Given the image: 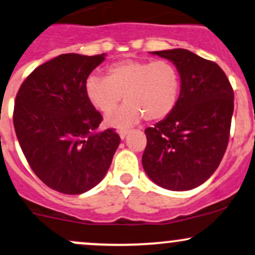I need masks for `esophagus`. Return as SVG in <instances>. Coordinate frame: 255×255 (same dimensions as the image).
<instances>
[{"label":"esophagus","instance_id":"34e87169","mask_svg":"<svg viewBox=\"0 0 255 255\" xmlns=\"http://www.w3.org/2000/svg\"><path fill=\"white\" fill-rule=\"evenodd\" d=\"M119 134H120V136H121V139H125L126 135L128 134V129H120Z\"/></svg>","mask_w":255,"mask_h":255}]
</instances>
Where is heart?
Segmentation results:
<instances>
[{"label":"heart","mask_w":255,"mask_h":255,"mask_svg":"<svg viewBox=\"0 0 255 255\" xmlns=\"http://www.w3.org/2000/svg\"><path fill=\"white\" fill-rule=\"evenodd\" d=\"M180 91L178 69L167 60L126 59L111 64L108 75H91L86 93L92 105L104 115L126 104L106 119V125L121 128L139 122L164 119L174 109Z\"/></svg>","instance_id":"heart-1"}]
</instances>
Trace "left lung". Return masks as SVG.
Segmentation results:
<instances>
[{
	"label": "left lung",
	"instance_id": "8db88e82",
	"mask_svg": "<svg viewBox=\"0 0 255 255\" xmlns=\"http://www.w3.org/2000/svg\"><path fill=\"white\" fill-rule=\"evenodd\" d=\"M152 54L172 61L180 75L174 109L145 129L142 167L158 186L185 191L200 186L218 168L228 147L234 89L218 64L187 49Z\"/></svg>",
	"mask_w": 255,
	"mask_h": 255
}]
</instances>
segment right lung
Here are the masks:
<instances>
[{
  "label": "right lung",
  "mask_w": 255,
  "mask_h": 255,
  "mask_svg": "<svg viewBox=\"0 0 255 255\" xmlns=\"http://www.w3.org/2000/svg\"><path fill=\"white\" fill-rule=\"evenodd\" d=\"M105 54L58 55L36 68L19 88L13 123L35 174L50 189L80 195L110 168L119 147L114 129L98 132L103 116L86 93V81Z\"/></svg>",
  "instance_id": "obj_1"
}]
</instances>
